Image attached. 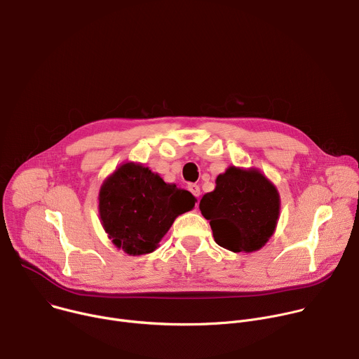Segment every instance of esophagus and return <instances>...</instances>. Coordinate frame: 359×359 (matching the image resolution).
I'll return each mask as SVG.
<instances>
[{
  "label": "esophagus",
  "instance_id": "34e87169",
  "mask_svg": "<svg viewBox=\"0 0 359 359\" xmlns=\"http://www.w3.org/2000/svg\"><path fill=\"white\" fill-rule=\"evenodd\" d=\"M189 190L191 191V194L194 197H198L200 196V187L197 184H189Z\"/></svg>",
  "mask_w": 359,
  "mask_h": 359
}]
</instances>
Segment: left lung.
Wrapping results in <instances>:
<instances>
[{"instance_id": "1", "label": "left lung", "mask_w": 359, "mask_h": 359, "mask_svg": "<svg viewBox=\"0 0 359 359\" xmlns=\"http://www.w3.org/2000/svg\"><path fill=\"white\" fill-rule=\"evenodd\" d=\"M219 245L234 252L262 248L273 236L278 213L277 189L259 170L229 168L216 189L200 200Z\"/></svg>"}]
</instances>
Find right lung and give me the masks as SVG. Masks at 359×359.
<instances>
[{
	"mask_svg": "<svg viewBox=\"0 0 359 359\" xmlns=\"http://www.w3.org/2000/svg\"><path fill=\"white\" fill-rule=\"evenodd\" d=\"M196 198L165 183L147 168L125 163L99 193V215L114 244L130 255L155 251L175 219L194 208Z\"/></svg>",
	"mask_w": 359,
	"mask_h": 359,
	"instance_id": "1",
	"label": "right lung"
}]
</instances>
